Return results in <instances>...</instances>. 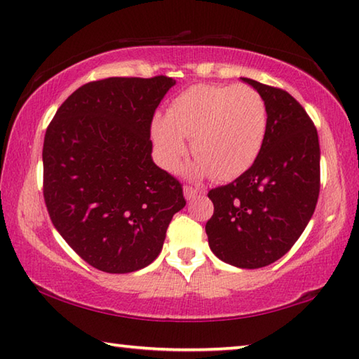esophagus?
Listing matches in <instances>:
<instances>
[{
    "label": "esophagus",
    "instance_id": "esophagus-1",
    "mask_svg": "<svg viewBox=\"0 0 359 359\" xmlns=\"http://www.w3.org/2000/svg\"><path fill=\"white\" fill-rule=\"evenodd\" d=\"M201 193H202V190H201V188H198V187L187 185V187L184 188V194H185V198H187L188 201L198 198V194H201Z\"/></svg>",
    "mask_w": 359,
    "mask_h": 359
}]
</instances>
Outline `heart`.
<instances>
[{
	"label": "heart",
	"mask_w": 359,
	"mask_h": 359,
	"mask_svg": "<svg viewBox=\"0 0 359 359\" xmlns=\"http://www.w3.org/2000/svg\"><path fill=\"white\" fill-rule=\"evenodd\" d=\"M269 111L265 99L248 84H194L169 103L165 119L152 122L163 163L174 169L190 151L194 171L231 180L252 166L262 151Z\"/></svg>",
	"instance_id": "obj_1"
}]
</instances>
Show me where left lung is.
<instances>
[{
  "label": "left lung",
  "instance_id": "8db88e82",
  "mask_svg": "<svg viewBox=\"0 0 359 359\" xmlns=\"http://www.w3.org/2000/svg\"><path fill=\"white\" fill-rule=\"evenodd\" d=\"M265 99V141L240 177L212 188L205 232L215 256L238 269L281 259L302 236L320 193V146L304 108L281 88L243 78Z\"/></svg>",
  "mask_w": 359,
  "mask_h": 359
}]
</instances>
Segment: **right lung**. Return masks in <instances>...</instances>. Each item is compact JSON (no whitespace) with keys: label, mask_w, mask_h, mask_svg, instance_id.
<instances>
[{"label":"right lung","mask_w":359,"mask_h":359,"mask_svg":"<svg viewBox=\"0 0 359 359\" xmlns=\"http://www.w3.org/2000/svg\"><path fill=\"white\" fill-rule=\"evenodd\" d=\"M175 80L111 76L70 94L43 140L50 219L84 262L132 273L161 251L187 201L180 182L152 161L155 109Z\"/></svg>","instance_id":"obj_1"}]
</instances>
